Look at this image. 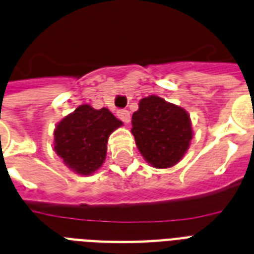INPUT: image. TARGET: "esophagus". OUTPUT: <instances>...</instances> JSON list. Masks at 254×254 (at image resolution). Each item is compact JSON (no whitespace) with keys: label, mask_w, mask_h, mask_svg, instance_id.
I'll return each mask as SVG.
<instances>
[{"label":"esophagus","mask_w":254,"mask_h":254,"mask_svg":"<svg viewBox=\"0 0 254 254\" xmlns=\"http://www.w3.org/2000/svg\"><path fill=\"white\" fill-rule=\"evenodd\" d=\"M117 116L120 119L121 121H124L125 124L130 123V112L127 111V109H120L119 112H117Z\"/></svg>","instance_id":"obj_1"}]
</instances>
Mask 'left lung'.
Listing matches in <instances>:
<instances>
[{
  "label": "left lung",
  "mask_w": 254,
  "mask_h": 254,
  "mask_svg": "<svg viewBox=\"0 0 254 254\" xmlns=\"http://www.w3.org/2000/svg\"><path fill=\"white\" fill-rule=\"evenodd\" d=\"M131 133L143 159L155 168H170L187 154L193 138L184 108L150 95L139 100L131 116Z\"/></svg>",
  "instance_id": "1"
}]
</instances>
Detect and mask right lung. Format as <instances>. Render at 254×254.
Masks as SVG:
<instances>
[{
	"instance_id": "add662e5",
	"label": "right lung",
	"mask_w": 254,
	"mask_h": 254,
	"mask_svg": "<svg viewBox=\"0 0 254 254\" xmlns=\"http://www.w3.org/2000/svg\"><path fill=\"white\" fill-rule=\"evenodd\" d=\"M120 127L109 109L82 104L56 125V154L73 172L90 176L103 166L109 135Z\"/></svg>"
}]
</instances>
